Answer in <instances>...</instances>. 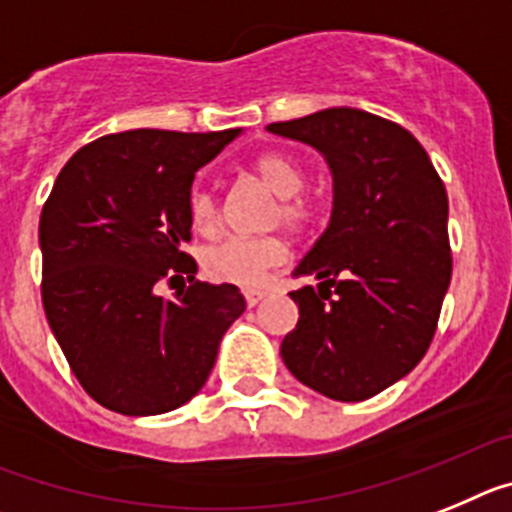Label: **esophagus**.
Here are the masks:
<instances>
[{
	"instance_id": "obj_1",
	"label": "esophagus",
	"mask_w": 512,
	"mask_h": 512,
	"mask_svg": "<svg viewBox=\"0 0 512 512\" xmlns=\"http://www.w3.org/2000/svg\"><path fill=\"white\" fill-rule=\"evenodd\" d=\"M262 299H265V291H257V288H247V291H244V301H247V306H257Z\"/></svg>"
}]
</instances>
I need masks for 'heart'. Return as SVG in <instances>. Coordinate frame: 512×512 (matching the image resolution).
Listing matches in <instances>:
<instances>
[{"label":"heart","instance_id":"heart-1","mask_svg":"<svg viewBox=\"0 0 512 512\" xmlns=\"http://www.w3.org/2000/svg\"><path fill=\"white\" fill-rule=\"evenodd\" d=\"M255 175L262 185L283 198L278 208V219L293 231H301L314 221V203L301 198L306 185V172L296 159L288 154H262L252 164ZM190 221L198 231H213L219 226V198L203 185H195L188 195ZM286 257V247L278 239H221L203 252V270L211 278L234 286H257L262 283L265 273L275 268Z\"/></svg>","mask_w":512,"mask_h":512}]
</instances>
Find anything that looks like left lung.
Masks as SVG:
<instances>
[{
  "label": "left lung",
  "mask_w": 512,
  "mask_h": 512,
  "mask_svg": "<svg viewBox=\"0 0 512 512\" xmlns=\"http://www.w3.org/2000/svg\"><path fill=\"white\" fill-rule=\"evenodd\" d=\"M268 131L319 151L332 175L330 224L293 268L317 288L291 293L299 322L281 358L322 397L363 402L404 379L435 335L451 283L446 188L410 131L366 110Z\"/></svg>",
  "instance_id": "obj_1"
}]
</instances>
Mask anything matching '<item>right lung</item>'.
<instances>
[{"label":"right lung","mask_w":512,"mask_h":512,"mask_svg":"<svg viewBox=\"0 0 512 512\" xmlns=\"http://www.w3.org/2000/svg\"><path fill=\"white\" fill-rule=\"evenodd\" d=\"M239 133H108L56 177L38 226L43 309L79 384L108 410L149 417L190 402L247 309L237 286L195 281L182 252L195 172ZM182 274L191 286L162 300L156 283Z\"/></svg>","instance_id":"obj_1"}]
</instances>
